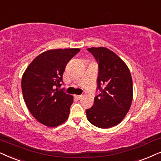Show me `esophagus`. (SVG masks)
Masks as SVG:
<instances>
[{
    "label": "esophagus",
    "mask_w": 161,
    "mask_h": 161,
    "mask_svg": "<svg viewBox=\"0 0 161 161\" xmlns=\"http://www.w3.org/2000/svg\"><path fill=\"white\" fill-rule=\"evenodd\" d=\"M75 97H76L77 99H81L82 98V95H75Z\"/></svg>",
    "instance_id": "34e87169"
}]
</instances>
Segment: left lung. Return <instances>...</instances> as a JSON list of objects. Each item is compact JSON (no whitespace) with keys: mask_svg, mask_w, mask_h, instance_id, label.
<instances>
[{"mask_svg":"<svg viewBox=\"0 0 161 161\" xmlns=\"http://www.w3.org/2000/svg\"><path fill=\"white\" fill-rule=\"evenodd\" d=\"M98 64L94 104L86 109L87 119L93 125L108 129L119 124L131 107L133 85L131 73L123 60L105 47L87 49Z\"/></svg>","mask_w":161,"mask_h":161,"instance_id":"8db88e82","label":"left lung"}]
</instances>
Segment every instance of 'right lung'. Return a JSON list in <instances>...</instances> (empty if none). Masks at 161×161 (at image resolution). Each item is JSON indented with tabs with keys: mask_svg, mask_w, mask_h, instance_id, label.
<instances>
[{
	"mask_svg": "<svg viewBox=\"0 0 161 161\" xmlns=\"http://www.w3.org/2000/svg\"><path fill=\"white\" fill-rule=\"evenodd\" d=\"M80 51L79 48L57 49L38 56L22 77L21 89L28 109L38 122L56 127L66 121L73 96L58 89L67 64Z\"/></svg>",
	"mask_w": 161,
	"mask_h": 161,
	"instance_id": "obj_1",
	"label": "right lung"
}]
</instances>
